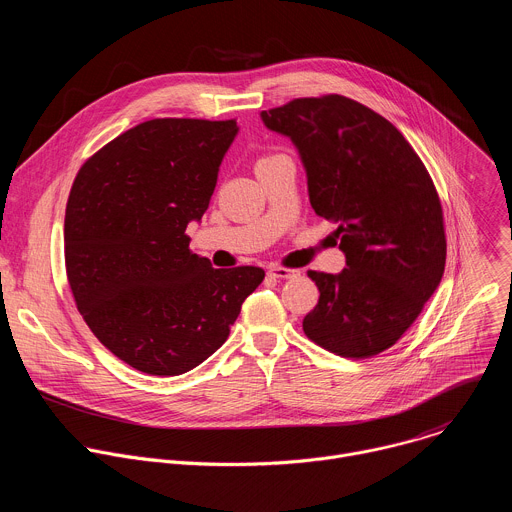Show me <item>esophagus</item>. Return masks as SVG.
Returning <instances> with one entry per match:
<instances>
[{"mask_svg": "<svg viewBox=\"0 0 512 512\" xmlns=\"http://www.w3.org/2000/svg\"><path fill=\"white\" fill-rule=\"evenodd\" d=\"M267 275H269L271 279H291V277H297V275H299V271H295V269H287V267L271 265V267L267 269Z\"/></svg>", "mask_w": 512, "mask_h": 512, "instance_id": "obj_1", "label": "esophagus"}]
</instances>
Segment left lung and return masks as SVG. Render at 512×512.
Wrapping results in <instances>:
<instances>
[{"mask_svg":"<svg viewBox=\"0 0 512 512\" xmlns=\"http://www.w3.org/2000/svg\"><path fill=\"white\" fill-rule=\"evenodd\" d=\"M287 136L307 175L313 211L335 223L346 267L307 271L319 301L305 335L342 358L392 348L440 285L446 263L442 207L420 156L368 106L329 94L261 112Z\"/></svg>","mask_w":512,"mask_h":512,"instance_id":"obj_1","label":"left lung"}]
</instances>
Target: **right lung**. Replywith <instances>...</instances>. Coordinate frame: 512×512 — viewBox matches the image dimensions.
<instances>
[{
    "label": "right lung",
    "mask_w": 512,
    "mask_h": 512,
    "mask_svg": "<svg viewBox=\"0 0 512 512\" xmlns=\"http://www.w3.org/2000/svg\"><path fill=\"white\" fill-rule=\"evenodd\" d=\"M235 120L154 118L98 150L72 185L64 253L78 311L116 358L179 376L213 356L261 267L213 269L191 253Z\"/></svg>",
    "instance_id": "add662e5"
}]
</instances>
